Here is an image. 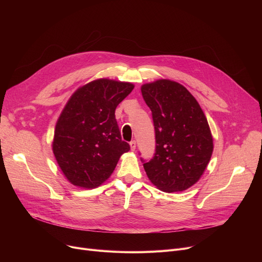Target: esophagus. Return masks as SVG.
I'll use <instances>...</instances> for the list:
<instances>
[{
  "mask_svg": "<svg viewBox=\"0 0 262 262\" xmlns=\"http://www.w3.org/2000/svg\"><path fill=\"white\" fill-rule=\"evenodd\" d=\"M129 145H130V149H132V150H135V149H136V141H135V140L130 141V142H129Z\"/></svg>",
  "mask_w": 262,
  "mask_h": 262,
  "instance_id": "obj_1",
  "label": "esophagus"
}]
</instances>
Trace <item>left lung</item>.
I'll return each instance as SVG.
<instances>
[{"instance_id":"8db88e82","label":"left lung","mask_w":262,"mask_h":262,"mask_svg":"<svg viewBox=\"0 0 262 262\" xmlns=\"http://www.w3.org/2000/svg\"><path fill=\"white\" fill-rule=\"evenodd\" d=\"M152 112L155 154L141 158L149 181L164 192L184 191L204 173L213 150L207 119L196 100L178 82L160 79L141 87Z\"/></svg>"}]
</instances>
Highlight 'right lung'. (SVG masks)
Instances as JSON below:
<instances>
[{"mask_svg":"<svg viewBox=\"0 0 262 262\" xmlns=\"http://www.w3.org/2000/svg\"><path fill=\"white\" fill-rule=\"evenodd\" d=\"M133 89L130 82L98 79L79 88L67 103L55 128L53 152L74 186L99 187L130 149L122 140L115 110Z\"/></svg>","mask_w":262,"mask_h":262,"instance_id":"right-lung-1","label":"right lung"}]
</instances>
